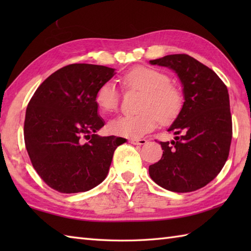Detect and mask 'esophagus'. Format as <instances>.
Returning <instances> with one entry per match:
<instances>
[{
  "label": "esophagus",
  "instance_id": "34e87169",
  "mask_svg": "<svg viewBox=\"0 0 251 251\" xmlns=\"http://www.w3.org/2000/svg\"><path fill=\"white\" fill-rule=\"evenodd\" d=\"M129 142L136 146H143L147 143V140L146 139H130Z\"/></svg>",
  "mask_w": 251,
  "mask_h": 251
}]
</instances>
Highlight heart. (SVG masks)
<instances>
[{"label":"heart","mask_w":251,"mask_h":251,"mask_svg":"<svg viewBox=\"0 0 251 251\" xmlns=\"http://www.w3.org/2000/svg\"><path fill=\"white\" fill-rule=\"evenodd\" d=\"M123 87L145 93L140 111L136 115L117 116L109 123L110 132L121 137L139 138L152 130L157 120L167 123L174 120L181 110L183 97L181 90L170 84V77L157 69L136 67L121 77ZM98 108L104 112L114 111L120 94L112 82L100 85L95 96Z\"/></svg>","instance_id":"b5f03b06"}]
</instances>
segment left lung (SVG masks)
I'll list each match as a JSON object with an SVG mask.
<instances>
[{"label":"left lung","mask_w":251,"mask_h":251,"mask_svg":"<svg viewBox=\"0 0 251 251\" xmlns=\"http://www.w3.org/2000/svg\"><path fill=\"white\" fill-rule=\"evenodd\" d=\"M151 65L172 69L182 85L184 102L161 142L163 156L149 166L152 180L177 193L193 192L214 180L230 152L232 116L227 88L217 74L193 57L167 55Z\"/></svg>","instance_id":"obj_1"}]
</instances>
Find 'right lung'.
<instances>
[{"instance_id": "right-lung-1", "label": "right lung", "mask_w": 251, "mask_h": 251, "mask_svg": "<svg viewBox=\"0 0 251 251\" xmlns=\"http://www.w3.org/2000/svg\"><path fill=\"white\" fill-rule=\"evenodd\" d=\"M114 74L104 66L73 63L52 73L32 96L24 127L26 151L40 177L60 193L100 184L115 149L126 141L96 135L104 121L95 96Z\"/></svg>"}]
</instances>
